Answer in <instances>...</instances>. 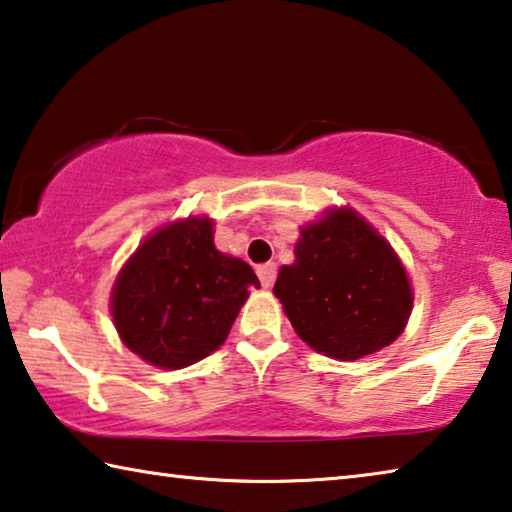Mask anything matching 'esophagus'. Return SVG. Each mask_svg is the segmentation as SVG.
<instances>
[{
  "label": "esophagus",
  "mask_w": 512,
  "mask_h": 512,
  "mask_svg": "<svg viewBox=\"0 0 512 512\" xmlns=\"http://www.w3.org/2000/svg\"><path fill=\"white\" fill-rule=\"evenodd\" d=\"M256 272H258V279L263 283V288H272V283L276 279V263H265L258 267Z\"/></svg>",
  "instance_id": "esophagus-1"
}]
</instances>
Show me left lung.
Masks as SVG:
<instances>
[{
	"label": "left lung",
	"mask_w": 512,
	"mask_h": 512,
	"mask_svg": "<svg viewBox=\"0 0 512 512\" xmlns=\"http://www.w3.org/2000/svg\"><path fill=\"white\" fill-rule=\"evenodd\" d=\"M274 295L299 338L338 360L388 347L413 308L395 249L351 208H333L301 229L295 263L279 270Z\"/></svg>",
	"instance_id": "1"
}]
</instances>
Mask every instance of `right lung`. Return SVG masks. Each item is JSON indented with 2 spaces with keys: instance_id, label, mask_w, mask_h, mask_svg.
<instances>
[{
  "instance_id": "add662e5",
  "label": "right lung",
  "mask_w": 512,
  "mask_h": 512,
  "mask_svg": "<svg viewBox=\"0 0 512 512\" xmlns=\"http://www.w3.org/2000/svg\"><path fill=\"white\" fill-rule=\"evenodd\" d=\"M254 270L213 245V222L188 217L152 233L117 274L111 297L124 345L163 370H181L222 345Z\"/></svg>"
}]
</instances>
